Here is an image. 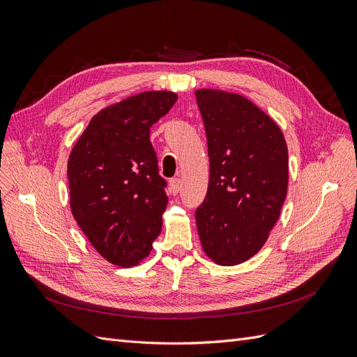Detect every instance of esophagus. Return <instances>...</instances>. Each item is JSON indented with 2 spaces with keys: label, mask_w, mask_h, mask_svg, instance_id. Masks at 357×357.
<instances>
[{
  "label": "esophagus",
  "mask_w": 357,
  "mask_h": 357,
  "mask_svg": "<svg viewBox=\"0 0 357 357\" xmlns=\"http://www.w3.org/2000/svg\"><path fill=\"white\" fill-rule=\"evenodd\" d=\"M180 189H181V181L178 178L169 180V192L172 193V195H177Z\"/></svg>",
  "instance_id": "34e87169"
}]
</instances>
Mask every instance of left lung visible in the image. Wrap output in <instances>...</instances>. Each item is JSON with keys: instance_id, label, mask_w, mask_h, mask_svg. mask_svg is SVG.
<instances>
[{"instance_id": "1", "label": "left lung", "mask_w": 357, "mask_h": 357, "mask_svg": "<svg viewBox=\"0 0 357 357\" xmlns=\"http://www.w3.org/2000/svg\"><path fill=\"white\" fill-rule=\"evenodd\" d=\"M207 134L208 190L195 213L201 245L234 266L266 243L287 195L289 153L280 126L238 93L198 89Z\"/></svg>"}]
</instances>
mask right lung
<instances>
[{"mask_svg": "<svg viewBox=\"0 0 357 357\" xmlns=\"http://www.w3.org/2000/svg\"><path fill=\"white\" fill-rule=\"evenodd\" d=\"M177 93L149 91L96 113L68 159L70 207L93 248L113 265L135 266L162 229L168 197L150 128Z\"/></svg>", "mask_w": 357, "mask_h": 357, "instance_id": "1", "label": "right lung"}]
</instances>
